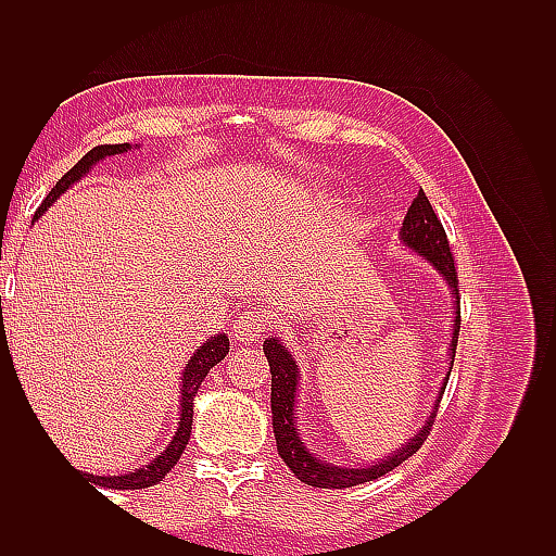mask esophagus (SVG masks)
I'll return each mask as SVG.
<instances>
[{
    "label": "esophagus",
    "instance_id": "1",
    "mask_svg": "<svg viewBox=\"0 0 556 556\" xmlns=\"http://www.w3.org/2000/svg\"><path fill=\"white\" fill-rule=\"evenodd\" d=\"M271 327V317H268L264 311H245L237 319H233L231 336L239 341H257Z\"/></svg>",
    "mask_w": 556,
    "mask_h": 556
}]
</instances>
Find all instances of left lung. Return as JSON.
Returning a JSON list of instances; mask_svg holds the SVG:
<instances>
[{
    "label": "left lung",
    "instance_id": "left-lung-1",
    "mask_svg": "<svg viewBox=\"0 0 556 556\" xmlns=\"http://www.w3.org/2000/svg\"><path fill=\"white\" fill-rule=\"evenodd\" d=\"M401 243L410 248L417 255H422L435 271L443 276L447 288L454 296V325H452V341H450V366L445 380L435 396L429 417L425 419L422 429H419L408 443L390 452V457L380 462H374L368 466L350 468V466H336L327 464L311 452L304 441H301L299 429H296V390H299V368L294 357L288 352L278 339H266L264 341V355L271 366V415H274V433H276V445L280 459L290 466L292 473L311 486H323V490H343V486H355L362 482L378 480L380 476L390 473L396 466H401L408 457L422 447L427 435L431 431L433 417L439 413V403L443 399L445 384L454 364V352H457V339H459V325H462V308H459V280H457V268H454V260L450 252V243L445 237V229L439 220V215L433 213L427 194L419 190L413 199V204L403 217V225L399 231Z\"/></svg>",
    "mask_w": 556,
    "mask_h": 556
}]
</instances>
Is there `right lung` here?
Returning <instances> with one entry per match:
<instances>
[{
    "mask_svg": "<svg viewBox=\"0 0 556 556\" xmlns=\"http://www.w3.org/2000/svg\"><path fill=\"white\" fill-rule=\"evenodd\" d=\"M127 150H131L129 143L92 148L90 153L74 166V169L66 172L55 182V188L48 192V197L43 199V204L39 206L35 220H39V217L55 204V199H60L66 190L72 188L74 182H78L83 176H88L97 162H102L104 157H111V155H123V153H127ZM2 333H4V327H2ZM227 352H229V339L225 333H215V336H211V339H206V343H201L194 355L190 357V362L185 364V371L180 376L182 384H180V419H178V427H176L172 443L166 445L153 462L146 464L143 468L127 470V473H123V476H92V473H83V476H88V480L99 484V486H106V490H146V486L157 484L176 466L185 445H188V441H190L192 413H194L192 401L199 392L201 382H204V378L208 376V371L217 362H223L227 357ZM78 473H80V470H78Z\"/></svg>",
    "mask_w": 556,
    "mask_h": 556,
    "instance_id": "1",
    "label": "right lung"
}]
</instances>
